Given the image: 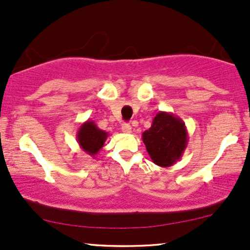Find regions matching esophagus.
<instances>
[{
    "mask_svg": "<svg viewBox=\"0 0 250 250\" xmlns=\"http://www.w3.org/2000/svg\"><path fill=\"white\" fill-rule=\"evenodd\" d=\"M121 129H122L123 133H125V134H130L131 133V125H129V123H123Z\"/></svg>",
    "mask_w": 250,
    "mask_h": 250,
    "instance_id": "1",
    "label": "esophagus"
}]
</instances>
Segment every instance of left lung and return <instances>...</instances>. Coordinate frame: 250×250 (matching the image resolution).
I'll return each instance as SVG.
<instances>
[{
  "mask_svg": "<svg viewBox=\"0 0 250 250\" xmlns=\"http://www.w3.org/2000/svg\"><path fill=\"white\" fill-rule=\"evenodd\" d=\"M146 151L156 165L169 167L182 158L188 142V129L180 117L158 112L152 125L142 134Z\"/></svg>",
  "mask_w": 250,
  "mask_h": 250,
  "instance_id": "1",
  "label": "left lung"
}]
</instances>
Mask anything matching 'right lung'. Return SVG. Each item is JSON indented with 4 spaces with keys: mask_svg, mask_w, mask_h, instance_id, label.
<instances>
[{
    "mask_svg": "<svg viewBox=\"0 0 250 250\" xmlns=\"http://www.w3.org/2000/svg\"><path fill=\"white\" fill-rule=\"evenodd\" d=\"M107 131L101 130L92 120H87L80 125L77 131V141L80 149L87 155L95 158L99 151L104 148V142L108 137Z\"/></svg>",
    "mask_w": 250,
    "mask_h": 250,
    "instance_id": "obj_1",
    "label": "right lung"
}]
</instances>
